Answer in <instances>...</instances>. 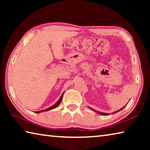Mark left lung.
I'll return each instance as SVG.
<instances>
[{"instance_id":"8db88e82","label":"left lung","mask_w":150,"mask_h":150,"mask_svg":"<svg viewBox=\"0 0 150 150\" xmlns=\"http://www.w3.org/2000/svg\"><path fill=\"white\" fill-rule=\"evenodd\" d=\"M124 107H123L122 108H121L120 110H122V109L124 108ZM91 109H92V108H91ZM93 110H94L95 112H97L98 114H99V115H106V116H107V115H108V114H107V113H103V112H98V111H96L95 110H94V109H92ZM120 110H118V111H120ZM118 111H116V112H113L112 114H115V113H116V112H118Z\"/></svg>"}]
</instances>
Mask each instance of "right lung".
<instances>
[{
    "mask_svg": "<svg viewBox=\"0 0 150 150\" xmlns=\"http://www.w3.org/2000/svg\"><path fill=\"white\" fill-rule=\"evenodd\" d=\"M63 93L62 94V95L61 96V97H60V98L59 99V100H58L57 102L56 103H55L54 105H53L52 106H51V107H50V108L45 109V110H40V111H37V112H35V113H40V112H43V111H47V110H52V109H54V108H56L57 106H58V105H59L60 103H61V101H62V98H63Z\"/></svg>",
    "mask_w": 150,
    "mask_h": 150,
    "instance_id": "1",
    "label": "right lung"
}]
</instances>
